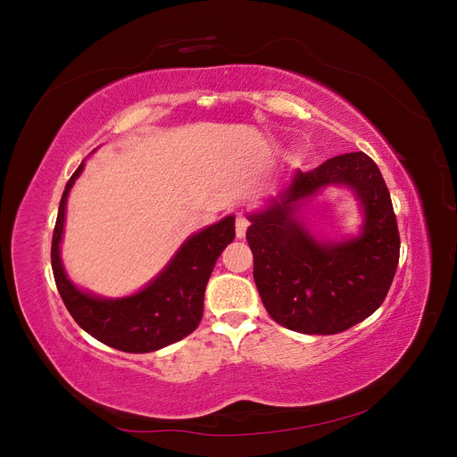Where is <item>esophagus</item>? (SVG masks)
<instances>
[{
	"instance_id": "1",
	"label": "esophagus",
	"mask_w": 457,
	"mask_h": 457,
	"mask_svg": "<svg viewBox=\"0 0 457 457\" xmlns=\"http://www.w3.org/2000/svg\"><path fill=\"white\" fill-rule=\"evenodd\" d=\"M247 217L244 213H238L237 215V237L238 238H244L245 237V230H247Z\"/></svg>"
}]
</instances>
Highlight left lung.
<instances>
[{
	"instance_id": "obj_1",
	"label": "left lung",
	"mask_w": 457,
	"mask_h": 457,
	"mask_svg": "<svg viewBox=\"0 0 457 457\" xmlns=\"http://www.w3.org/2000/svg\"><path fill=\"white\" fill-rule=\"evenodd\" d=\"M326 184H349L367 213L361 237L320 245L293 215L295 201ZM245 240L253 252V280L262 305L280 326L311 336H334L376 312L393 284L400 234L385 179L364 152L297 171L267 212L250 215Z\"/></svg>"
}]
</instances>
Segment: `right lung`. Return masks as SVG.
<instances>
[{
	"instance_id": "add662e5",
	"label": "right lung",
	"mask_w": 457,
	"mask_h": 457,
	"mask_svg": "<svg viewBox=\"0 0 457 457\" xmlns=\"http://www.w3.org/2000/svg\"><path fill=\"white\" fill-rule=\"evenodd\" d=\"M84 162L68 179L59 204L51 242V267L62 303L79 328L101 343L123 353H152L187 337L202 320L204 292L219 255L237 237L234 217L188 238L158 278L137 295L99 299L66 278L59 257L64 205Z\"/></svg>"
}]
</instances>
